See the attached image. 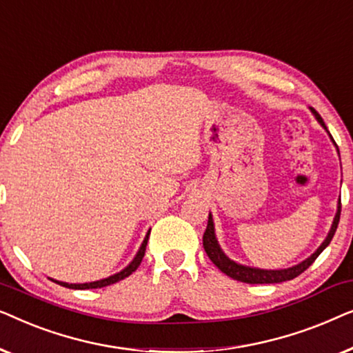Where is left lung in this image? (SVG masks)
Masks as SVG:
<instances>
[{
    "label": "left lung",
    "instance_id": "1",
    "mask_svg": "<svg viewBox=\"0 0 353 353\" xmlns=\"http://www.w3.org/2000/svg\"><path fill=\"white\" fill-rule=\"evenodd\" d=\"M312 112H313V115H315V119L318 120V122H320L321 127L326 130V125H325V122H323V119L320 117V114H318L315 109H312ZM326 132H327V130H326ZM327 133H330V132H327ZM330 137H331V134H330ZM332 143H334V139H332ZM337 151H339V149H337ZM339 219H341V201L337 202V212H336L334 220H332L330 233H327L326 239L323 241L320 248H318L315 252L310 255V257L303 260V262L294 265V267L283 268V270H263V268L245 267V265L236 263L234 260L226 257L225 252L220 248L219 241H216L215 226H214V219H212V214H209V221H207V228H205L204 238H202V244H204L205 252H207V255H209V259L212 260V262H214L215 267L219 268L220 272L228 274L230 278L236 279V281L249 283V284L283 283V281H289V279H294L296 276H299V274L305 272V270L310 267L313 262H315L318 255H320L323 250H325L327 245H330L332 236H334L336 230H337V225H339Z\"/></svg>",
    "mask_w": 353,
    "mask_h": 353
}]
</instances>
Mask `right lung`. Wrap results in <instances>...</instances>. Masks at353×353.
Segmentation results:
<instances>
[{"label": "right lung", "mask_w": 353, "mask_h": 353, "mask_svg": "<svg viewBox=\"0 0 353 353\" xmlns=\"http://www.w3.org/2000/svg\"><path fill=\"white\" fill-rule=\"evenodd\" d=\"M149 233L151 231H148L146 238H144L141 248H139V250L137 252V255H134V259L130 262L127 267H125L122 272L115 273L112 274V276L109 278H104V279H99V281H93V283H81V284H69V283H62V281H56V279H52V281L61 284V286L64 288H69V289H96V288H104V286H109V284H114L117 281H122V279H125L127 276H130L134 270H137L139 267V263H141V260L144 257V252H146V245H148V239H149Z\"/></svg>", "instance_id": "right-lung-1"}]
</instances>
